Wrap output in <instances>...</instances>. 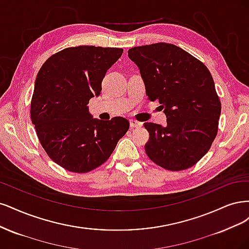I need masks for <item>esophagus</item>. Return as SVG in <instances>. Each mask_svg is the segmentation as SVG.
Segmentation results:
<instances>
[{
    "mask_svg": "<svg viewBox=\"0 0 249 249\" xmlns=\"http://www.w3.org/2000/svg\"><path fill=\"white\" fill-rule=\"evenodd\" d=\"M142 126V123L135 121V120H130V127L131 128H141Z\"/></svg>",
    "mask_w": 249,
    "mask_h": 249,
    "instance_id": "obj_1",
    "label": "esophagus"
}]
</instances>
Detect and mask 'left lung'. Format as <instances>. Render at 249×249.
Wrapping results in <instances>:
<instances>
[{
    "label": "left lung",
    "mask_w": 249,
    "mask_h": 249,
    "mask_svg": "<svg viewBox=\"0 0 249 249\" xmlns=\"http://www.w3.org/2000/svg\"><path fill=\"white\" fill-rule=\"evenodd\" d=\"M128 57L140 69L149 99L158 100L166 117L164 127L145 123L148 157L168 171L195 165L209 151L221 113L210 71L171 43L132 47Z\"/></svg>",
    "instance_id": "8db88e82"
}]
</instances>
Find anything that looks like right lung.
I'll return each instance as SVG.
<instances>
[{
	"instance_id": "right-lung-1",
	"label": "right lung",
	"mask_w": 249,
	"mask_h": 249,
	"mask_svg": "<svg viewBox=\"0 0 249 249\" xmlns=\"http://www.w3.org/2000/svg\"><path fill=\"white\" fill-rule=\"evenodd\" d=\"M122 53L115 47H69L52 55L38 72L32 122L47 155L67 171L88 173L100 166L128 131L127 119L102 121L88 107Z\"/></svg>"
}]
</instances>
